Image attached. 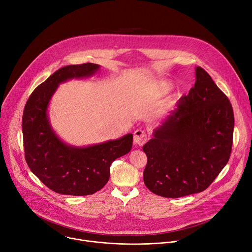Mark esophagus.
I'll return each instance as SVG.
<instances>
[{
  "mask_svg": "<svg viewBox=\"0 0 252 252\" xmlns=\"http://www.w3.org/2000/svg\"><path fill=\"white\" fill-rule=\"evenodd\" d=\"M148 140V134L141 130V129H136L133 132V142L136 146H142L145 145L146 141Z\"/></svg>",
  "mask_w": 252,
  "mask_h": 252,
  "instance_id": "34e87169",
  "label": "esophagus"
}]
</instances>
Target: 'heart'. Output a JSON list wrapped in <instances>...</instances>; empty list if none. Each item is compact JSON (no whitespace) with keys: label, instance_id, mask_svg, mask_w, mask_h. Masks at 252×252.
<instances>
[{"label":"heart","instance_id":"heart-1","mask_svg":"<svg viewBox=\"0 0 252 252\" xmlns=\"http://www.w3.org/2000/svg\"><path fill=\"white\" fill-rule=\"evenodd\" d=\"M171 89V85L169 83H166V82H162L158 85V90L160 92V94H165L167 93L169 90Z\"/></svg>","mask_w":252,"mask_h":252}]
</instances>
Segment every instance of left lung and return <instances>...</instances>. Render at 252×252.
I'll return each mask as SVG.
<instances>
[{
  "mask_svg": "<svg viewBox=\"0 0 252 252\" xmlns=\"http://www.w3.org/2000/svg\"><path fill=\"white\" fill-rule=\"evenodd\" d=\"M142 147L143 182L154 193L177 198L206 189L229 160L234 116L224 93L206 71Z\"/></svg>",
  "mask_w": 252,
  "mask_h": 252,
  "instance_id": "8db88e82",
  "label": "left lung"
}]
</instances>
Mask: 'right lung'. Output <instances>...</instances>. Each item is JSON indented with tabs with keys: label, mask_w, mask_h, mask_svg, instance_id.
<instances>
[{
	"label": "right lung",
	"mask_w": 252,
	"mask_h": 252,
	"mask_svg": "<svg viewBox=\"0 0 252 252\" xmlns=\"http://www.w3.org/2000/svg\"><path fill=\"white\" fill-rule=\"evenodd\" d=\"M98 64L87 63L61 67L30 95L23 114L26 161L40 181L55 192L89 195L101 189L110 178L112 162L130 152L132 134L87 148L63 143L48 119V106L58 86L69 79L94 75Z\"/></svg>",
	"instance_id": "right-lung-1"
}]
</instances>
